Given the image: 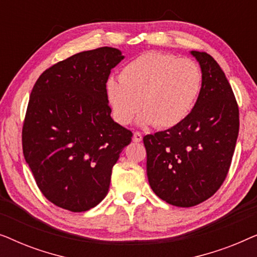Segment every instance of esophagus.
<instances>
[{"label":"esophagus","instance_id":"esophagus-1","mask_svg":"<svg viewBox=\"0 0 257 257\" xmlns=\"http://www.w3.org/2000/svg\"><path fill=\"white\" fill-rule=\"evenodd\" d=\"M143 140V136L140 132H135V135H133V142L135 143H140Z\"/></svg>","mask_w":257,"mask_h":257}]
</instances>
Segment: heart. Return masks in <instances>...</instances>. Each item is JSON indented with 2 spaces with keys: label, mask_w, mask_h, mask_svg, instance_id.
I'll return each mask as SVG.
<instances>
[{
  "label": "heart",
  "mask_w": 257,
  "mask_h": 257,
  "mask_svg": "<svg viewBox=\"0 0 257 257\" xmlns=\"http://www.w3.org/2000/svg\"><path fill=\"white\" fill-rule=\"evenodd\" d=\"M202 78L193 59L150 51L128 62L119 79L107 80L106 96L119 124L128 125L142 110V125L170 128L191 114Z\"/></svg>",
  "instance_id": "obj_1"
}]
</instances>
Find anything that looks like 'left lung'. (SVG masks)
Segmentation results:
<instances>
[{
    "label": "left lung",
    "mask_w": 257,
    "mask_h": 257,
    "mask_svg": "<svg viewBox=\"0 0 257 257\" xmlns=\"http://www.w3.org/2000/svg\"><path fill=\"white\" fill-rule=\"evenodd\" d=\"M191 54L203 77L194 108L179 125L143 139L151 188L177 207L199 205L221 187L240 126L236 99L220 65L207 52Z\"/></svg>",
    "instance_id": "left-lung-1"
}]
</instances>
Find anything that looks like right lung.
I'll list each match as a JSON object with an SVG mask.
<instances>
[{
	"label": "right lung",
	"mask_w": 257,
	"mask_h": 257,
	"mask_svg": "<svg viewBox=\"0 0 257 257\" xmlns=\"http://www.w3.org/2000/svg\"><path fill=\"white\" fill-rule=\"evenodd\" d=\"M122 58L110 47L79 52L45 70L30 93L24 158L42 194L70 212L106 196L112 167L132 140L111 118L106 96L111 70Z\"/></svg>",
	"instance_id": "obj_1"
}]
</instances>
